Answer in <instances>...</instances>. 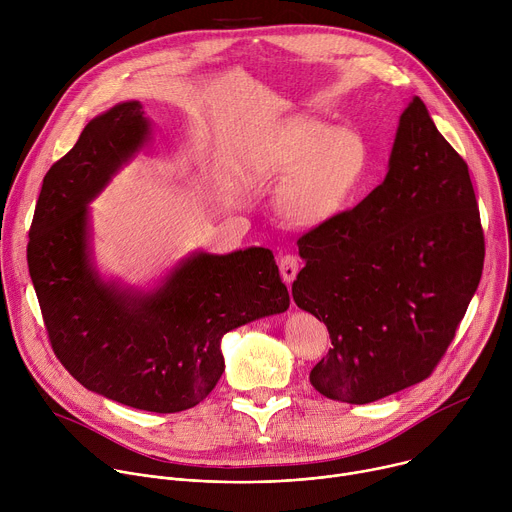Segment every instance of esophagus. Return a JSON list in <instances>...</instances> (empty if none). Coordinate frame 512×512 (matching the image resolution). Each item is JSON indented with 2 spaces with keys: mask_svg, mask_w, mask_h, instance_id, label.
<instances>
[{
  "mask_svg": "<svg viewBox=\"0 0 512 512\" xmlns=\"http://www.w3.org/2000/svg\"><path fill=\"white\" fill-rule=\"evenodd\" d=\"M298 269H300V261L296 255H283L279 257V271H281V277L285 283H291L296 279L298 275Z\"/></svg>",
  "mask_w": 512,
  "mask_h": 512,
  "instance_id": "esophagus-1",
  "label": "esophagus"
}]
</instances>
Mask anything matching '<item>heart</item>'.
Masks as SVG:
<instances>
[{
  "mask_svg": "<svg viewBox=\"0 0 512 512\" xmlns=\"http://www.w3.org/2000/svg\"><path fill=\"white\" fill-rule=\"evenodd\" d=\"M371 164V145L352 127L312 115H291L259 141L253 166L263 182L283 184L279 214L291 227H320L358 192Z\"/></svg>",
  "mask_w": 512,
  "mask_h": 512,
  "instance_id": "b5f03b06",
  "label": "heart"
}]
</instances>
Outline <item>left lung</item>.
Returning <instances> with one entry per match:
<instances>
[{"label": "left lung", "mask_w": 512, "mask_h": 512, "mask_svg": "<svg viewBox=\"0 0 512 512\" xmlns=\"http://www.w3.org/2000/svg\"><path fill=\"white\" fill-rule=\"evenodd\" d=\"M298 249L291 296L332 338L310 373L318 393L364 405L431 375L476 294L484 235L468 166L419 97L399 117L383 184Z\"/></svg>", "instance_id": "1"}]
</instances>
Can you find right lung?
Listing matches in <instances>:
<instances>
[{
    "instance_id": "right-lung-1",
    "label": "right lung",
    "mask_w": 512,
    "mask_h": 512,
    "mask_svg": "<svg viewBox=\"0 0 512 512\" xmlns=\"http://www.w3.org/2000/svg\"><path fill=\"white\" fill-rule=\"evenodd\" d=\"M152 139L139 101L87 123L44 176L28 267L54 354L85 389L121 405L178 413L225 371L227 332L289 308L273 253L194 251L152 287L105 277L93 255L89 204Z\"/></svg>"
}]
</instances>
